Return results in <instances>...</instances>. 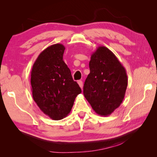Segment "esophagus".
<instances>
[{
  "label": "esophagus",
  "instance_id": "34e87169",
  "mask_svg": "<svg viewBox=\"0 0 157 157\" xmlns=\"http://www.w3.org/2000/svg\"><path fill=\"white\" fill-rule=\"evenodd\" d=\"M78 84H79V86H80V88L82 89V87H83V82H82V81L78 80Z\"/></svg>",
  "mask_w": 157,
  "mask_h": 157
}]
</instances>
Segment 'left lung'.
<instances>
[{"instance_id":"1","label":"left lung","mask_w":157,"mask_h":157,"mask_svg":"<svg viewBox=\"0 0 157 157\" xmlns=\"http://www.w3.org/2000/svg\"><path fill=\"white\" fill-rule=\"evenodd\" d=\"M84 95L98 115L107 116L119 107L127 86L126 70L113 53L99 46L92 53Z\"/></svg>"}]
</instances>
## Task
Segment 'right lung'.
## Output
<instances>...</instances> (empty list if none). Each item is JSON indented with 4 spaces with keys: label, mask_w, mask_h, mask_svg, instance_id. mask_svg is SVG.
<instances>
[{
    "label": "right lung",
    "mask_w": 157,
    "mask_h": 157,
    "mask_svg": "<svg viewBox=\"0 0 157 157\" xmlns=\"http://www.w3.org/2000/svg\"><path fill=\"white\" fill-rule=\"evenodd\" d=\"M64 50L61 44L46 48L36 58L31 71L34 102L44 113L55 121L68 115L77 95L82 92L63 62Z\"/></svg>",
    "instance_id": "right-lung-1"
}]
</instances>
